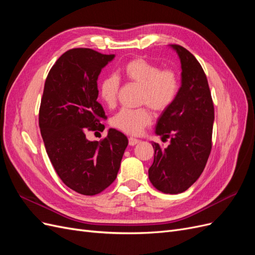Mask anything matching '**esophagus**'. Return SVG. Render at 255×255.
<instances>
[{
	"label": "esophagus",
	"mask_w": 255,
	"mask_h": 255,
	"mask_svg": "<svg viewBox=\"0 0 255 255\" xmlns=\"http://www.w3.org/2000/svg\"><path fill=\"white\" fill-rule=\"evenodd\" d=\"M140 140L139 139H136V138H133V137H129L128 138V144L129 145H135L137 143H139Z\"/></svg>",
	"instance_id": "esophagus-1"
}]
</instances>
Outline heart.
Here are the masks:
<instances>
[{
    "label": "heart",
    "mask_w": 255,
    "mask_h": 255,
    "mask_svg": "<svg viewBox=\"0 0 255 255\" xmlns=\"http://www.w3.org/2000/svg\"><path fill=\"white\" fill-rule=\"evenodd\" d=\"M125 78L141 87L140 104H145L153 111L161 113L169 109L179 94L180 82L176 72L171 69H160L157 65L141 57L128 60L121 69ZM118 75L105 76L100 85V97L102 101L113 107L117 101L120 88ZM152 114L149 109H122L112 119V125L121 132L137 136L152 123Z\"/></svg>",
    "instance_id": "heart-1"
}]
</instances>
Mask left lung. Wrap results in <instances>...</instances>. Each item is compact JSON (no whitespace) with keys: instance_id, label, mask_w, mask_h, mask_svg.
<instances>
[{"instance_id":"obj_1","label":"left lung","mask_w":255,"mask_h":255,"mask_svg":"<svg viewBox=\"0 0 255 255\" xmlns=\"http://www.w3.org/2000/svg\"><path fill=\"white\" fill-rule=\"evenodd\" d=\"M180 57L182 85L175 101L161 113L155 134L170 139L163 148L153 142L149 179L157 190L176 195L187 190L203 172L212 150L214 104L206 75L197 58L179 44H170Z\"/></svg>"}]
</instances>
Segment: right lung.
<instances>
[{
    "label": "right lung",
    "mask_w": 255,
    "mask_h": 255,
    "mask_svg": "<svg viewBox=\"0 0 255 255\" xmlns=\"http://www.w3.org/2000/svg\"><path fill=\"white\" fill-rule=\"evenodd\" d=\"M92 49L64 53L53 65L44 83L39 128L45 150L65 185L85 196L103 191L117 177L128 140L110 128L100 141L86 138V129H104L106 119L99 95L98 78L114 59Z\"/></svg>",
    "instance_id": "1"
}]
</instances>
